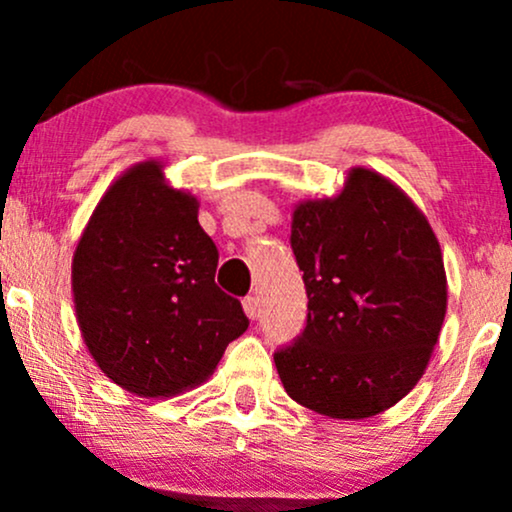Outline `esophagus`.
<instances>
[{"instance_id":"34e87169","label":"esophagus","mask_w":512,"mask_h":512,"mask_svg":"<svg viewBox=\"0 0 512 512\" xmlns=\"http://www.w3.org/2000/svg\"><path fill=\"white\" fill-rule=\"evenodd\" d=\"M243 310H245V315L250 317V320H257V317H260V298H257V296L245 298Z\"/></svg>"}]
</instances>
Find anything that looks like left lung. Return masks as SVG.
Instances as JSON below:
<instances>
[{"mask_svg": "<svg viewBox=\"0 0 512 512\" xmlns=\"http://www.w3.org/2000/svg\"><path fill=\"white\" fill-rule=\"evenodd\" d=\"M291 248L308 325L274 354L286 395L342 421L395 407L426 373L448 310L426 214L383 173L356 166L339 195L293 207Z\"/></svg>", "mask_w": 512, "mask_h": 512, "instance_id": "left-lung-1", "label": "left lung"}]
</instances>
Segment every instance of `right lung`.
<instances>
[{"label":"right lung","mask_w":512,"mask_h":512,"mask_svg":"<svg viewBox=\"0 0 512 512\" xmlns=\"http://www.w3.org/2000/svg\"><path fill=\"white\" fill-rule=\"evenodd\" d=\"M199 199L149 158L117 175L72 257L81 339L105 378L137 397H173L219 366L248 330L238 298L216 286V252Z\"/></svg>","instance_id":"obj_1"}]
</instances>
